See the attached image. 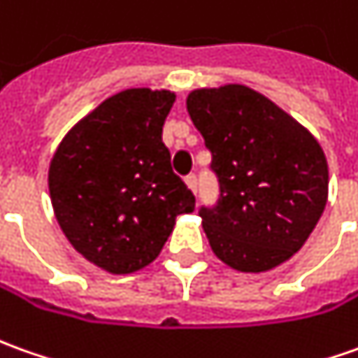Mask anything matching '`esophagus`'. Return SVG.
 <instances>
[{
    "label": "esophagus",
    "instance_id": "1",
    "mask_svg": "<svg viewBox=\"0 0 358 358\" xmlns=\"http://www.w3.org/2000/svg\"><path fill=\"white\" fill-rule=\"evenodd\" d=\"M184 182H186V186H188L194 194L198 192V176H196V174H188V176L184 178Z\"/></svg>",
    "mask_w": 358,
    "mask_h": 358
}]
</instances>
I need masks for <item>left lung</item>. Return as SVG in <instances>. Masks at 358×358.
<instances>
[{
    "label": "left lung",
    "instance_id": "left-lung-1",
    "mask_svg": "<svg viewBox=\"0 0 358 358\" xmlns=\"http://www.w3.org/2000/svg\"><path fill=\"white\" fill-rule=\"evenodd\" d=\"M186 108L220 178L217 206L199 211L215 257L247 274L290 261L327 203L329 170L317 138L243 84L192 90Z\"/></svg>",
    "mask_w": 358,
    "mask_h": 358
}]
</instances>
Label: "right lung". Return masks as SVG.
I'll return each instance as SVG.
<instances>
[{"mask_svg": "<svg viewBox=\"0 0 358 358\" xmlns=\"http://www.w3.org/2000/svg\"><path fill=\"white\" fill-rule=\"evenodd\" d=\"M170 90L129 87L68 131L48 166V192L70 245L109 274H133L160 255L196 199L172 172L162 125Z\"/></svg>", "mask_w": 358, "mask_h": 358, "instance_id": "add662e5", "label": "right lung"}]
</instances>
